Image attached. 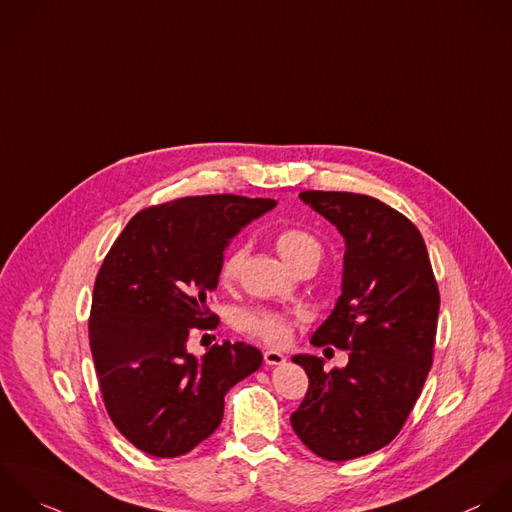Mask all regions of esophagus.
I'll use <instances>...</instances> for the list:
<instances>
[{
    "instance_id": "esophagus-1",
    "label": "esophagus",
    "mask_w": 512,
    "mask_h": 512,
    "mask_svg": "<svg viewBox=\"0 0 512 512\" xmlns=\"http://www.w3.org/2000/svg\"><path fill=\"white\" fill-rule=\"evenodd\" d=\"M263 361H265V365H269V367H277V365H283V363H285V357H283L279 351H265V353H263Z\"/></svg>"
}]
</instances>
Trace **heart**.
<instances>
[{"label":"heart","instance_id":"b5f03b06","mask_svg":"<svg viewBox=\"0 0 512 512\" xmlns=\"http://www.w3.org/2000/svg\"><path fill=\"white\" fill-rule=\"evenodd\" d=\"M275 247L279 255L293 267L299 269L307 263H313L321 259V243L319 239L299 227H285L275 235ZM245 259V249L243 247H233L225 253L219 265V279L221 283L229 285L237 279L241 263ZM239 329L245 331L251 337L261 339L263 343L269 345H283L291 337V321L273 311L265 309H247L239 315Z\"/></svg>","mask_w":512,"mask_h":512}]
</instances>
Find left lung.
<instances>
[{
	"label": "left lung",
	"mask_w": 512,
	"mask_h": 512,
	"mask_svg": "<svg viewBox=\"0 0 512 512\" xmlns=\"http://www.w3.org/2000/svg\"><path fill=\"white\" fill-rule=\"evenodd\" d=\"M299 197L345 237L343 293L311 343L349 351V363L323 371L319 357H293L309 391L291 425L317 457L351 461L389 445L421 397L441 295L423 235L403 213L347 191Z\"/></svg>",
	"instance_id": "left-lung-1"
}]
</instances>
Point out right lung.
Listing matches in <instances>:
<instances>
[{
  "label": "right lung",
  "mask_w": 512,
  "mask_h": 512,
  "mask_svg": "<svg viewBox=\"0 0 512 512\" xmlns=\"http://www.w3.org/2000/svg\"><path fill=\"white\" fill-rule=\"evenodd\" d=\"M277 203L219 193L151 205L131 217L95 277L89 347L109 419L139 451L173 459L223 419L227 391L263 355L245 343L187 351L191 329H215L207 299L229 239Z\"/></svg>",
  "instance_id": "1"
}]
</instances>
